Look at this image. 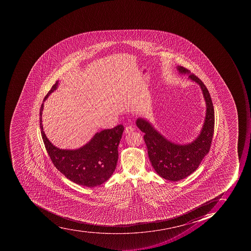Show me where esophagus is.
<instances>
[{
	"label": "esophagus",
	"instance_id": "1",
	"mask_svg": "<svg viewBox=\"0 0 251 251\" xmlns=\"http://www.w3.org/2000/svg\"><path fill=\"white\" fill-rule=\"evenodd\" d=\"M133 131H134V128L131 126H128L126 127V128H125V133H126V134L131 133V132H133Z\"/></svg>",
	"mask_w": 251,
	"mask_h": 251
}]
</instances>
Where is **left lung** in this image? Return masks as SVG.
I'll return each instance as SVG.
<instances>
[{
  "mask_svg": "<svg viewBox=\"0 0 251 251\" xmlns=\"http://www.w3.org/2000/svg\"><path fill=\"white\" fill-rule=\"evenodd\" d=\"M180 73L189 74V77L201 87L206 103V115L201 133L191 144L180 145L166 140L150 123L143 119L136 126L144 132V140L153 168L161 177L177 181L195 172L201 160L209 153L214 132V109L207 88L196 75L185 67L178 66Z\"/></svg>",
  "mask_w": 251,
  "mask_h": 251,
  "instance_id": "left-lung-1",
  "label": "left lung"
}]
</instances>
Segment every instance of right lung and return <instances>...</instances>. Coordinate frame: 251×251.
<instances>
[{"mask_svg": "<svg viewBox=\"0 0 251 251\" xmlns=\"http://www.w3.org/2000/svg\"><path fill=\"white\" fill-rule=\"evenodd\" d=\"M57 85L56 81L44 101L56 89ZM42 111L43 103L39 113L41 133L55 168L67 179L79 185L93 188L107 181L115 171L119 159L118 146L124 130L123 125L97 132L88 144L77 150H62L53 146L46 137L42 127Z\"/></svg>", "mask_w": 251, "mask_h": 251, "instance_id": "1", "label": "right lung"}]
</instances>
